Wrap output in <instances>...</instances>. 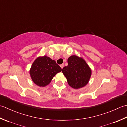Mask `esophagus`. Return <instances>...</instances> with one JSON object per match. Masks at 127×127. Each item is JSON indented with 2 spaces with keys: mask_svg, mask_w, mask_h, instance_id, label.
Returning <instances> with one entry per match:
<instances>
[{
  "mask_svg": "<svg viewBox=\"0 0 127 127\" xmlns=\"http://www.w3.org/2000/svg\"><path fill=\"white\" fill-rule=\"evenodd\" d=\"M60 67H61V68L63 69V67H64V64H61V65H60Z\"/></svg>",
  "mask_w": 127,
  "mask_h": 127,
  "instance_id": "1",
  "label": "esophagus"
}]
</instances>
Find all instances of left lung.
Returning <instances> with one entry per match:
<instances>
[{
  "mask_svg": "<svg viewBox=\"0 0 127 127\" xmlns=\"http://www.w3.org/2000/svg\"><path fill=\"white\" fill-rule=\"evenodd\" d=\"M62 72L68 84L74 89L85 86L88 83L92 73L91 69L84 59L76 55L68 59V66L64 67Z\"/></svg>",
  "mask_w": 127,
  "mask_h": 127,
  "instance_id": "obj_1",
  "label": "left lung"
}]
</instances>
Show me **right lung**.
<instances>
[{"label": "right lung", "instance_id": "1", "mask_svg": "<svg viewBox=\"0 0 127 127\" xmlns=\"http://www.w3.org/2000/svg\"><path fill=\"white\" fill-rule=\"evenodd\" d=\"M61 71V67L49 57H39L31 66L30 75L38 86L44 87L50 83L55 75Z\"/></svg>", "mask_w": 127, "mask_h": 127}]
</instances>
